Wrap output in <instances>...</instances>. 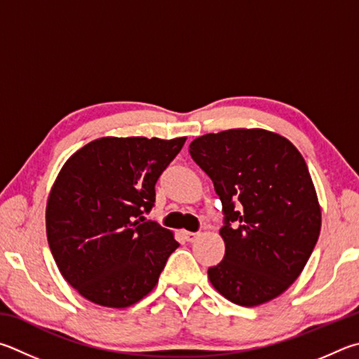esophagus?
Masks as SVG:
<instances>
[{
    "label": "esophagus",
    "instance_id": "esophagus-1",
    "mask_svg": "<svg viewBox=\"0 0 359 359\" xmlns=\"http://www.w3.org/2000/svg\"><path fill=\"white\" fill-rule=\"evenodd\" d=\"M183 235H184V238H186V241H189V243L196 241L197 238L200 236V233H194V231H183Z\"/></svg>",
    "mask_w": 359,
    "mask_h": 359
}]
</instances>
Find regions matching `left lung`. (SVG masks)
<instances>
[{"label":"left lung","instance_id":"8db88e82","mask_svg":"<svg viewBox=\"0 0 359 359\" xmlns=\"http://www.w3.org/2000/svg\"><path fill=\"white\" fill-rule=\"evenodd\" d=\"M189 153L225 215V255L208 269L211 285L238 306L278 298L304 269L322 227L304 157L285 137L257 128L197 137Z\"/></svg>","mask_w":359,"mask_h":359}]
</instances>
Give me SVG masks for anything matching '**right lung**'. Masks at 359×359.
Wrapping results in <instances>:
<instances>
[{"mask_svg": "<svg viewBox=\"0 0 359 359\" xmlns=\"http://www.w3.org/2000/svg\"><path fill=\"white\" fill-rule=\"evenodd\" d=\"M186 142L102 137L69 157L50 189L46 229L60 273L94 304L123 309L153 290L173 231L144 222L154 186Z\"/></svg>", "mask_w": 359, "mask_h": 359, "instance_id": "obj_1", "label": "right lung"}]
</instances>
